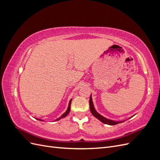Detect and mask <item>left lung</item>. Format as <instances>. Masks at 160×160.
I'll use <instances>...</instances> for the list:
<instances>
[{"instance_id": "8db88e82", "label": "left lung", "mask_w": 160, "mask_h": 160, "mask_svg": "<svg viewBox=\"0 0 160 160\" xmlns=\"http://www.w3.org/2000/svg\"><path fill=\"white\" fill-rule=\"evenodd\" d=\"M89 107H90V111H91V113L93 114V115L95 116V117L97 119H98L99 120H100L101 122H103V123H104L105 124L111 125H114L122 123V122H114V121L108 119L103 118V116H101V115H99L98 112H97V111L95 109V108H94V106H93V101H92V99H91V96H90V99H89Z\"/></svg>"}]
</instances>
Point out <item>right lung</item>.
Instances as JSON below:
<instances>
[{"instance_id":"add662e5","label":"right lung","mask_w":160,"mask_h":160,"mask_svg":"<svg viewBox=\"0 0 160 160\" xmlns=\"http://www.w3.org/2000/svg\"><path fill=\"white\" fill-rule=\"evenodd\" d=\"M71 100H70V101H69V107H68V109H67V110L66 111V112L64 113V114H62L60 118H59L58 119H57L55 121H57V120H59V119H62V118H64L65 117H66V116L69 114V113L70 112V110H71ZM38 119V120H41V119ZM41 121H42V120H41Z\"/></svg>"}]
</instances>
